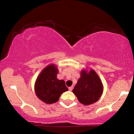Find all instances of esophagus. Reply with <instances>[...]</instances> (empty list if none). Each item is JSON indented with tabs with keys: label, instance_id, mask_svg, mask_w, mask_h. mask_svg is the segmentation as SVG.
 <instances>
[{
	"label": "esophagus",
	"instance_id": "obj_1",
	"mask_svg": "<svg viewBox=\"0 0 134 134\" xmlns=\"http://www.w3.org/2000/svg\"><path fill=\"white\" fill-rule=\"evenodd\" d=\"M73 88V87H69V90L70 91H72Z\"/></svg>",
	"mask_w": 134,
	"mask_h": 134
}]
</instances>
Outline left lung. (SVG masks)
Listing matches in <instances>:
<instances>
[{"instance_id": "obj_1", "label": "left lung", "mask_w": 134, "mask_h": 134, "mask_svg": "<svg viewBox=\"0 0 134 134\" xmlns=\"http://www.w3.org/2000/svg\"><path fill=\"white\" fill-rule=\"evenodd\" d=\"M103 85L97 74L91 69L88 72L82 70L73 93L79 102L88 105L98 100L103 93Z\"/></svg>"}]
</instances>
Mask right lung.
<instances>
[{
  "label": "right lung",
  "instance_id": "add662e5",
  "mask_svg": "<svg viewBox=\"0 0 134 134\" xmlns=\"http://www.w3.org/2000/svg\"><path fill=\"white\" fill-rule=\"evenodd\" d=\"M58 70L56 65L50 64L41 71L36 80V95L47 104L57 102L61 94L69 90L65 81L58 79Z\"/></svg>",
  "mask_w": 134,
  "mask_h": 134
}]
</instances>
